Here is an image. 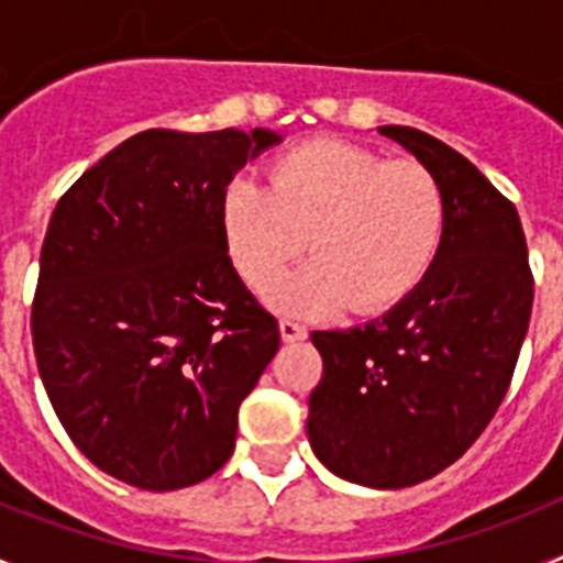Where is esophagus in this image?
<instances>
[{"label":"esophagus","instance_id":"esophagus-1","mask_svg":"<svg viewBox=\"0 0 563 563\" xmlns=\"http://www.w3.org/2000/svg\"><path fill=\"white\" fill-rule=\"evenodd\" d=\"M278 330H282V338H285L287 343L292 341H305L307 338V330L298 321H292V318H282V324H278Z\"/></svg>","mask_w":563,"mask_h":563}]
</instances>
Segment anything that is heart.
I'll list each match as a JSON object with an SVG mask.
<instances>
[{
    "instance_id": "1",
    "label": "heart",
    "mask_w": 563,
    "mask_h": 563,
    "mask_svg": "<svg viewBox=\"0 0 563 563\" xmlns=\"http://www.w3.org/2000/svg\"><path fill=\"white\" fill-rule=\"evenodd\" d=\"M445 228L449 197L429 166L343 141L301 143L273 161L271 186L239 177L222 197L228 253L256 292H271L310 239L316 262L276 296L301 312L397 305L429 276Z\"/></svg>"
}]
</instances>
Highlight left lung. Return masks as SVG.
Instances as JSON below:
<instances>
[{
	"instance_id": "left-lung-1",
	"label": "left lung",
	"mask_w": 563,
	"mask_h": 563,
	"mask_svg": "<svg viewBox=\"0 0 563 563\" xmlns=\"http://www.w3.org/2000/svg\"><path fill=\"white\" fill-rule=\"evenodd\" d=\"M377 132L440 177L445 242L389 312L312 332L324 375L307 437L341 479L397 490L445 471L494 420L530 324L533 273L514 202L474 163L420 129Z\"/></svg>"
}]
</instances>
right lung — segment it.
I'll list each match as a JSON object with an SVG mask.
<instances>
[{"instance_id": "obj_1", "label": "right lung", "mask_w": 563, "mask_h": 563, "mask_svg": "<svg viewBox=\"0 0 563 563\" xmlns=\"http://www.w3.org/2000/svg\"><path fill=\"white\" fill-rule=\"evenodd\" d=\"M278 141L271 129H146L49 217L33 350L64 431L103 474L177 490L233 454L239 406L282 338L233 271L222 197Z\"/></svg>"}]
</instances>
